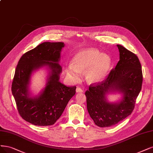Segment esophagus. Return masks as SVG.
Instances as JSON below:
<instances>
[{"label": "esophagus", "mask_w": 153, "mask_h": 153, "mask_svg": "<svg viewBox=\"0 0 153 153\" xmlns=\"http://www.w3.org/2000/svg\"><path fill=\"white\" fill-rule=\"evenodd\" d=\"M76 92H83V90L80 87H77L76 89Z\"/></svg>", "instance_id": "34e87169"}]
</instances>
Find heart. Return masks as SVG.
Instances as JSON below:
<instances>
[{
    "label": "heart",
    "mask_w": 153,
    "mask_h": 153,
    "mask_svg": "<svg viewBox=\"0 0 153 153\" xmlns=\"http://www.w3.org/2000/svg\"><path fill=\"white\" fill-rule=\"evenodd\" d=\"M73 64L66 66L65 71L68 77L74 82L82 76V72L88 70L86 78L88 82L97 83L104 78L111 66L110 57L101 54L96 49H86L79 51L73 57Z\"/></svg>",
    "instance_id": "1"
}]
</instances>
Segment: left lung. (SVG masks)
Segmentation results:
<instances>
[{
	"instance_id": "1",
	"label": "left lung",
	"mask_w": 153,
	"mask_h": 153,
	"mask_svg": "<svg viewBox=\"0 0 153 153\" xmlns=\"http://www.w3.org/2000/svg\"><path fill=\"white\" fill-rule=\"evenodd\" d=\"M117 46L120 60L117 66L102 81L91 84L85 93L88 112L100 127L117 124L132 113L142 88L143 71L138 57L123 46ZM110 91L123 93V101L108 103L105 95Z\"/></svg>"
}]
</instances>
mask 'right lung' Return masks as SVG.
I'll return each instance as SVG.
<instances>
[{
	"instance_id": "obj_1",
	"label": "right lung",
	"mask_w": 153,
	"mask_h": 153,
	"mask_svg": "<svg viewBox=\"0 0 153 153\" xmlns=\"http://www.w3.org/2000/svg\"><path fill=\"white\" fill-rule=\"evenodd\" d=\"M64 47L62 42H44L26 52L18 61L11 91L19 114L31 124L54 125L76 93L75 86L67 87L59 82L62 68L58 62ZM43 65L51 70L46 86L39 97L31 98L28 92L30 75Z\"/></svg>"
}]
</instances>
